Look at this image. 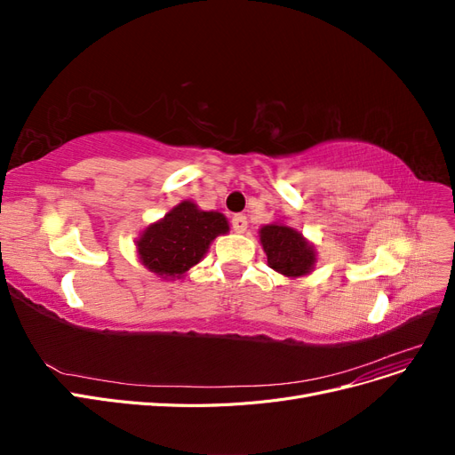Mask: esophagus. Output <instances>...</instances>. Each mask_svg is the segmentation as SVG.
<instances>
[{"instance_id": "1", "label": "esophagus", "mask_w": 455, "mask_h": 455, "mask_svg": "<svg viewBox=\"0 0 455 455\" xmlns=\"http://www.w3.org/2000/svg\"><path fill=\"white\" fill-rule=\"evenodd\" d=\"M231 226H233V231H235V233H244L246 228H249V222H246V216L235 214L231 218Z\"/></svg>"}]
</instances>
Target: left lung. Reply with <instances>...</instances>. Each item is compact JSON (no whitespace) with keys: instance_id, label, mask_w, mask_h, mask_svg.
<instances>
[{"instance_id":"8db88e82","label":"left lung","mask_w":455,"mask_h":455,"mask_svg":"<svg viewBox=\"0 0 455 455\" xmlns=\"http://www.w3.org/2000/svg\"><path fill=\"white\" fill-rule=\"evenodd\" d=\"M259 243L267 256V266L284 277H304L316 261L315 246L294 228L275 222L259 229Z\"/></svg>"}]
</instances>
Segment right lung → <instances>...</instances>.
Returning <instances> with one entry per match:
<instances>
[{
    "label": "right lung",
    "mask_w": 455,
    "mask_h": 455,
    "mask_svg": "<svg viewBox=\"0 0 455 455\" xmlns=\"http://www.w3.org/2000/svg\"><path fill=\"white\" fill-rule=\"evenodd\" d=\"M229 231L224 214L201 211L182 201L159 222L148 226L136 241L142 266L161 279H180L203 259L211 243Z\"/></svg>",
    "instance_id": "obj_1"
}]
</instances>
